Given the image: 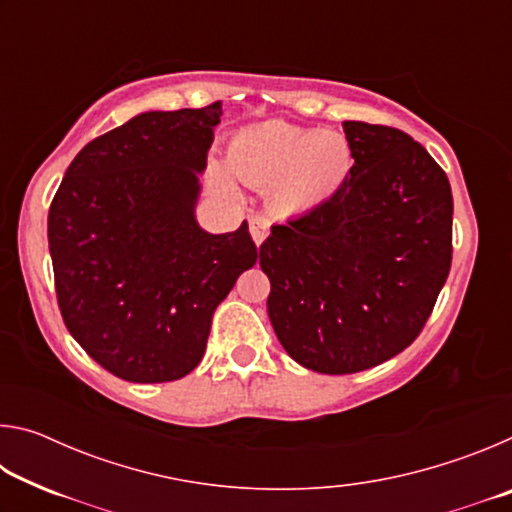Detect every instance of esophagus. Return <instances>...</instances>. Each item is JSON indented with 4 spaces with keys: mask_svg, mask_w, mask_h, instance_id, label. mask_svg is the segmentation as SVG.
<instances>
[{
    "mask_svg": "<svg viewBox=\"0 0 512 512\" xmlns=\"http://www.w3.org/2000/svg\"><path fill=\"white\" fill-rule=\"evenodd\" d=\"M248 223H250V237H253L257 246H262L266 235H268V225L271 223H268V219H264L262 214H253L248 219Z\"/></svg>",
    "mask_w": 512,
    "mask_h": 512,
    "instance_id": "obj_1",
    "label": "esophagus"
}]
</instances>
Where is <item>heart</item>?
<instances>
[{
    "instance_id": "heart-1",
    "label": "heart",
    "mask_w": 512,
    "mask_h": 512,
    "mask_svg": "<svg viewBox=\"0 0 512 512\" xmlns=\"http://www.w3.org/2000/svg\"><path fill=\"white\" fill-rule=\"evenodd\" d=\"M352 146L336 131H309L273 119L241 128L228 146V167L248 187H264L277 216L318 210L339 194L352 171ZM214 180L230 189L225 171Z\"/></svg>"
}]
</instances>
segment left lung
<instances>
[{
  "label": "left lung",
  "instance_id": "1",
  "mask_svg": "<svg viewBox=\"0 0 512 512\" xmlns=\"http://www.w3.org/2000/svg\"><path fill=\"white\" fill-rule=\"evenodd\" d=\"M352 171L339 194L259 246L282 348L323 375H350L415 341L452 266V187L397 128L343 121Z\"/></svg>",
  "mask_w": 512,
  "mask_h": 512
}]
</instances>
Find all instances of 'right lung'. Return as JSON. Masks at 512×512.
Listing matches in <instances>:
<instances>
[{
	"instance_id": "add662e5",
	"label": "right lung",
	"mask_w": 512,
	"mask_h": 512,
	"mask_svg": "<svg viewBox=\"0 0 512 512\" xmlns=\"http://www.w3.org/2000/svg\"><path fill=\"white\" fill-rule=\"evenodd\" d=\"M221 103L149 110L85 144L49 207L56 296L69 334L112 375L160 384L201 363L212 314L253 268L244 221H196Z\"/></svg>"
}]
</instances>
